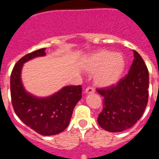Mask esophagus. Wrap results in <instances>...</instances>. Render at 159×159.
<instances>
[{
    "instance_id": "1",
    "label": "esophagus",
    "mask_w": 159,
    "mask_h": 159,
    "mask_svg": "<svg viewBox=\"0 0 159 159\" xmlns=\"http://www.w3.org/2000/svg\"><path fill=\"white\" fill-rule=\"evenodd\" d=\"M84 92H85L86 94H92L95 92V89L92 88H87Z\"/></svg>"
}]
</instances>
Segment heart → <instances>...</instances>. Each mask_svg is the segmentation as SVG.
<instances>
[{
	"instance_id": "b5f03b06",
	"label": "heart",
	"mask_w": 159,
	"mask_h": 159,
	"mask_svg": "<svg viewBox=\"0 0 159 159\" xmlns=\"http://www.w3.org/2000/svg\"><path fill=\"white\" fill-rule=\"evenodd\" d=\"M84 71L93 73L94 82L100 87H110L117 84L126 68V59L120 52L106 49L91 53L83 62Z\"/></svg>"
}]
</instances>
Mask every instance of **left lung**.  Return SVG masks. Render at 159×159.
Instances as JSON below:
<instances>
[{"instance_id":"8db88e82","label":"left lung","mask_w":159,"mask_h":159,"mask_svg":"<svg viewBox=\"0 0 159 159\" xmlns=\"http://www.w3.org/2000/svg\"><path fill=\"white\" fill-rule=\"evenodd\" d=\"M128 75L116 86L97 90L104 99L98 123L107 131L122 132L141 118L148 100L149 72L136 51Z\"/></svg>"}]
</instances>
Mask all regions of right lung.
I'll list each match as a JSON object with an SVG mask.
<instances>
[{"label":"right lung","instance_id":"1","mask_svg":"<svg viewBox=\"0 0 159 159\" xmlns=\"http://www.w3.org/2000/svg\"><path fill=\"white\" fill-rule=\"evenodd\" d=\"M46 48L25 55L14 66L10 78L12 103L15 113L31 129L41 135L64 131L71 120L74 107L82 98V87L66 86L47 97H38L25 90L21 80L25 63L44 57Z\"/></svg>","mask_w":159,"mask_h":159}]
</instances>
